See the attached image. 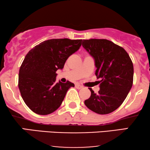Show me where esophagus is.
I'll return each instance as SVG.
<instances>
[{"mask_svg": "<svg viewBox=\"0 0 150 150\" xmlns=\"http://www.w3.org/2000/svg\"><path fill=\"white\" fill-rule=\"evenodd\" d=\"M75 87H76V88H77V89H82V88L83 87V86L81 85H79V84H76Z\"/></svg>", "mask_w": 150, "mask_h": 150, "instance_id": "obj_1", "label": "esophagus"}]
</instances>
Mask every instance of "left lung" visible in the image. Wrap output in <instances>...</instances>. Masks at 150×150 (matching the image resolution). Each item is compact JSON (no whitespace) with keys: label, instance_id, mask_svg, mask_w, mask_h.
<instances>
[{"label":"left lung","instance_id":"8db88e82","mask_svg":"<svg viewBox=\"0 0 150 150\" xmlns=\"http://www.w3.org/2000/svg\"><path fill=\"white\" fill-rule=\"evenodd\" d=\"M83 48L95 61L97 79H101L98 93L91 92L85 101L88 108L98 114L112 112L120 107L132 88L134 67L122 47L107 40H83Z\"/></svg>","mask_w":150,"mask_h":150}]
</instances>
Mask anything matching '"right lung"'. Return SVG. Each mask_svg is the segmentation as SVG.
Segmentation results:
<instances>
[{
	"mask_svg": "<svg viewBox=\"0 0 150 150\" xmlns=\"http://www.w3.org/2000/svg\"><path fill=\"white\" fill-rule=\"evenodd\" d=\"M82 40L52 39L44 41L26 55L19 71L18 87L22 98L37 114H50L61 106L74 84L57 82L56 71L80 48Z\"/></svg>",
	"mask_w": 150,
	"mask_h": 150,
	"instance_id": "1",
	"label": "right lung"
}]
</instances>
